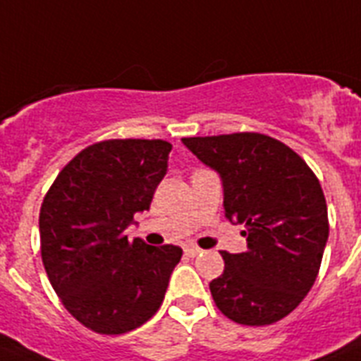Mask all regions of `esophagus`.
I'll use <instances>...</instances> for the list:
<instances>
[{
	"instance_id": "1",
	"label": "esophagus",
	"mask_w": 361,
	"mask_h": 361,
	"mask_svg": "<svg viewBox=\"0 0 361 361\" xmlns=\"http://www.w3.org/2000/svg\"><path fill=\"white\" fill-rule=\"evenodd\" d=\"M183 250H185V254L189 257H195V256H198V254H202V248L196 247V245H185V247H183Z\"/></svg>"
}]
</instances>
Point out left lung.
Masks as SVG:
<instances>
[{
	"label": "left lung",
	"instance_id": "left-lung-1",
	"mask_svg": "<svg viewBox=\"0 0 361 361\" xmlns=\"http://www.w3.org/2000/svg\"><path fill=\"white\" fill-rule=\"evenodd\" d=\"M181 140L221 174L224 215L248 241L247 252H221L211 297L233 323H276L302 302L323 262L328 211L317 176L282 140L256 131Z\"/></svg>",
	"mask_w": 361,
	"mask_h": 361
}]
</instances>
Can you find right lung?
Listing matches in <instances>:
<instances>
[{
	"label": "right lung",
	"instance_id": "1",
	"mask_svg": "<svg viewBox=\"0 0 361 361\" xmlns=\"http://www.w3.org/2000/svg\"><path fill=\"white\" fill-rule=\"evenodd\" d=\"M171 150L163 139L99 140L68 161L44 196V269L63 306L92 332H131L163 304L183 250L130 241L126 228L150 209Z\"/></svg>",
	"mask_w": 361,
	"mask_h": 361
}]
</instances>
